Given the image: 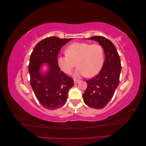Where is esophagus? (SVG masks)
Returning a JSON list of instances; mask_svg holds the SVG:
<instances>
[{"instance_id": "34e87169", "label": "esophagus", "mask_w": 146, "mask_h": 146, "mask_svg": "<svg viewBox=\"0 0 146 146\" xmlns=\"http://www.w3.org/2000/svg\"><path fill=\"white\" fill-rule=\"evenodd\" d=\"M80 82V80H76V79H74V83L75 84H77V83H79Z\"/></svg>"}]
</instances>
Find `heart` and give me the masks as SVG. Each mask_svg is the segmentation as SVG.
Returning <instances> with one entry per match:
<instances>
[{"label":"heart","instance_id":"b5f03b06","mask_svg":"<svg viewBox=\"0 0 146 146\" xmlns=\"http://www.w3.org/2000/svg\"><path fill=\"white\" fill-rule=\"evenodd\" d=\"M65 55L57 57V64L63 71L71 74L77 64L78 68L75 76L93 77L98 74L104 62V49L99 44L77 42L69 46ZM77 64H76V63Z\"/></svg>","mask_w":146,"mask_h":146}]
</instances>
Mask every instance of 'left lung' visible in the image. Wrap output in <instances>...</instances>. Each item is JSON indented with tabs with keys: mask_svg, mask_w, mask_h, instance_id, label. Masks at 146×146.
<instances>
[{
	"mask_svg": "<svg viewBox=\"0 0 146 146\" xmlns=\"http://www.w3.org/2000/svg\"><path fill=\"white\" fill-rule=\"evenodd\" d=\"M90 39L98 41L104 47L105 58L100 72L86 81L88 86L83 98L84 102L90 107L102 109L111 100L119 83L121 60L116 47L107 38L94 36Z\"/></svg>",
	"mask_w": 146,
	"mask_h": 146,
	"instance_id": "left-lung-1",
	"label": "left lung"
}]
</instances>
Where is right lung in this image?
<instances>
[{
    "label": "right lung",
    "instance_id": "1",
    "mask_svg": "<svg viewBox=\"0 0 146 146\" xmlns=\"http://www.w3.org/2000/svg\"><path fill=\"white\" fill-rule=\"evenodd\" d=\"M70 39L46 38L37 44L30 56V85L39 102L48 110L63 106L67 101L69 90L74 86L73 79L61 71L56 61L61 47ZM43 62H47L50 66V70L45 76L39 73Z\"/></svg>",
    "mask_w": 146,
    "mask_h": 146
}]
</instances>
